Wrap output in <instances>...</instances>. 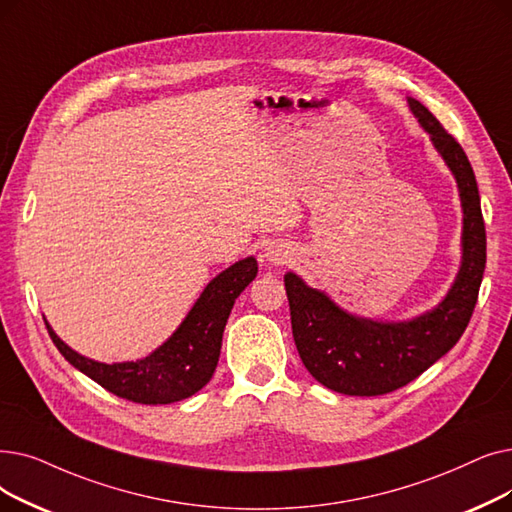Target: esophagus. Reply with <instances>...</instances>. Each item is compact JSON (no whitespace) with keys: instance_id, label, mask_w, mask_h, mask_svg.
Masks as SVG:
<instances>
[{"instance_id":"obj_1","label":"esophagus","mask_w":512,"mask_h":512,"mask_svg":"<svg viewBox=\"0 0 512 512\" xmlns=\"http://www.w3.org/2000/svg\"><path fill=\"white\" fill-rule=\"evenodd\" d=\"M268 259L272 261V263H282V259H284V255L282 253H278V251H268Z\"/></svg>"}]
</instances>
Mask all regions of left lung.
Segmentation results:
<instances>
[{
  "mask_svg": "<svg viewBox=\"0 0 512 512\" xmlns=\"http://www.w3.org/2000/svg\"><path fill=\"white\" fill-rule=\"evenodd\" d=\"M410 108L456 175L464 209L462 268L448 297L433 311L399 324L349 316L295 274L284 276L293 337L305 368L318 383L345 395H385L433 366L469 326L483 280L487 242L473 167L425 104L410 98Z\"/></svg>",
  "mask_w": 512,
  "mask_h": 512,
  "instance_id": "1",
  "label": "left lung"
}]
</instances>
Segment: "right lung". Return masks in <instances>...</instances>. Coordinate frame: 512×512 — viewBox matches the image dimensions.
Masks as SVG:
<instances>
[{"label":"right lung","instance_id":"obj_1","mask_svg":"<svg viewBox=\"0 0 512 512\" xmlns=\"http://www.w3.org/2000/svg\"><path fill=\"white\" fill-rule=\"evenodd\" d=\"M255 276L257 261L253 257L242 259L221 272L205 288L173 337L150 358L138 362L100 364L87 360L66 347L48 322L46 326L64 360H69L106 391L136 404L157 406L180 402L211 381L234 301Z\"/></svg>","mask_w":512,"mask_h":512}]
</instances>
